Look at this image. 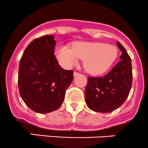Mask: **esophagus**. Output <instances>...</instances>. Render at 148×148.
<instances>
[{"instance_id": "34e87169", "label": "esophagus", "mask_w": 148, "mask_h": 148, "mask_svg": "<svg viewBox=\"0 0 148 148\" xmlns=\"http://www.w3.org/2000/svg\"><path fill=\"white\" fill-rule=\"evenodd\" d=\"M79 73L78 72H77V71H74V77H77V76L79 75Z\"/></svg>"}]
</instances>
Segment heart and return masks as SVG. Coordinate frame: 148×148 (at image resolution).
<instances>
[{
  "instance_id": "1",
  "label": "heart",
  "mask_w": 148,
  "mask_h": 148,
  "mask_svg": "<svg viewBox=\"0 0 148 148\" xmlns=\"http://www.w3.org/2000/svg\"><path fill=\"white\" fill-rule=\"evenodd\" d=\"M118 55V50L114 45L100 42L79 41L71 48L60 46L56 50V57L61 65L69 68L84 59V67L87 72L99 75L108 71Z\"/></svg>"
}]
</instances>
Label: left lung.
Instances as JSON below:
<instances>
[{
    "instance_id": "obj_1",
    "label": "left lung",
    "mask_w": 148,
    "mask_h": 148,
    "mask_svg": "<svg viewBox=\"0 0 148 148\" xmlns=\"http://www.w3.org/2000/svg\"><path fill=\"white\" fill-rule=\"evenodd\" d=\"M120 60L111 71L100 77H89L85 89V101L90 110L108 113L117 110L127 98L132 87L131 59L119 41Z\"/></svg>"
}]
</instances>
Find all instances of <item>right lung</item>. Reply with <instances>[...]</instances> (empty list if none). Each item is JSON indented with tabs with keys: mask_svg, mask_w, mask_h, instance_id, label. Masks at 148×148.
Wrapping results in <instances>:
<instances>
[{
	"mask_svg": "<svg viewBox=\"0 0 148 148\" xmlns=\"http://www.w3.org/2000/svg\"><path fill=\"white\" fill-rule=\"evenodd\" d=\"M53 36L33 40L23 52L18 70L19 92L33 111L49 113L59 108L72 82L71 70L62 69L54 56Z\"/></svg>",
	"mask_w": 148,
	"mask_h": 148,
	"instance_id": "right-lung-1",
	"label": "right lung"
}]
</instances>
